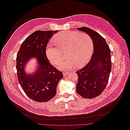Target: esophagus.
Returning a JSON list of instances; mask_svg holds the SVG:
<instances>
[{
    "mask_svg": "<svg viewBox=\"0 0 130 130\" xmlns=\"http://www.w3.org/2000/svg\"><path fill=\"white\" fill-rule=\"evenodd\" d=\"M68 74H69V73H68V72H63V75L64 76H67Z\"/></svg>",
    "mask_w": 130,
    "mask_h": 130,
    "instance_id": "34e87169",
    "label": "esophagus"
}]
</instances>
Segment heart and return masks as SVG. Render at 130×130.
Segmentation results:
<instances>
[{
	"label": "heart",
	"instance_id": "1",
	"mask_svg": "<svg viewBox=\"0 0 130 130\" xmlns=\"http://www.w3.org/2000/svg\"><path fill=\"white\" fill-rule=\"evenodd\" d=\"M58 48L49 44L46 49L48 60L53 64H57L67 54V59L58 65L60 70L67 71L76 66L80 68L87 63L90 59L93 50V41L86 33L77 32L63 31L53 38Z\"/></svg>",
	"mask_w": 130,
	"mask_h": 130
}]
</instances>
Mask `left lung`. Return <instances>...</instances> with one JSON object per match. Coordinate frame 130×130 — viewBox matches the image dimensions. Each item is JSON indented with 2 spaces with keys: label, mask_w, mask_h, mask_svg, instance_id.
Wrapping results in <instances>:
<instances>
[{
  "label": "left lung",
  "mask_w": 130,
  "mask_h": 130,
  "mask_svg": "<svg viewBox=\"0 0 130 130\" xmlns=\"http://www.w3.org/2000/svg\"><path fill=\"white\" fill-rule=\"evenodd\" d=\"M92 38L94 52L88 63L76 71L78 82L76 92L85 98L99 96L106 88L111 71V50L106 40L99 34L87 27L78 28Z\"/></svg>",
  "instance_id": "obj_1"
}]
</instances>
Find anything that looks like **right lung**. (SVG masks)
Returning <instances> with one entry per match:
<instances>
[{"label": "right lung", "instance_id": "1", "mask_svg": "<svg viewBox=\"0 0 130 130\" xmlns=\"http://www.w3.org/2000/svg\"><path fill=\"white\" fill-rule=\"evenodd\" d=\"M58 31H37L22 43L16 58L18 80L22 90L30 98L42 102L52 99L56 94L62 73L49 62L46 55L47 44ZM35 58L38 68L32 73L25 71V66Z\"/></svg>", "mask_w": 130, "mask_h": 130}]
</instances>
